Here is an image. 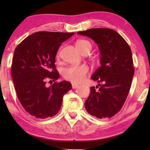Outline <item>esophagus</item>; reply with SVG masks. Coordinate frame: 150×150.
<instances>
[{"instance_id": "1", "label": "esophagus", "mask_w": 150, "mask_h": 150, "mask_svg": "<svg viewBox=\"0 0 150 150\" xmlns=\"http://www.w3.org/2000/svg\"><path fill=\"white\" fill-rule=\"evenodd\" d=\"M79 87V85L77 84H75V83H72V88H76Z\"/></svg>"}]
</instances>
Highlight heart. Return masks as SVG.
<instances>
[{
	"instance_id": "heart-1",
	"label": "heart",
	"mask_w": 150,
	"mask_h": 150,
	"mask_svg": "<svg viewBox=\"0 0 150 150\" xmlns=\"http://www.w3.org/2000/svg\"><path fill=\"white\" fill-rule=\"evenodd\" d=\"M76 46L81 53L85 51H91L92 45L86 40H79L76 42ZM60 57V50L57 52V57ZM89 71V68L86 65H71L63 71V76L66 80L73 83H81L85 79Z\"/></svg>"
}]
</instances>
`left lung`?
Instances as JSON below:
<instances>
[{"instance_id":"8db88e82","label":"left lung","mask_w":150,"mask_h":150,"mask_svg":"<svg viewBox=\"0 0 150 150\" xmlns=\"http://www.w3.org/2000/svg\"><path fill=\"white\" fill-rule=\"evenodd\" d=\"M77 34L93 40L100 54V66L91 79L103 84H98V90L91 87L86 110L98 118H111L120 110L130 91L134 75L130 47L112 29L91 28Z\"/></svg>"}]
</instances>
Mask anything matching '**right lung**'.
I'll list each match as a JSON object with an SVG mask.
<instances>
[{"label":"right lung","mask_w":150,"mask_h":150,"mask_svg":"<svg viewBox=\"0 0 150 150\" xmlns=\"http://www.w3.org/2000/svg\"><path fill=\"white\" fill-rule=\"evenodd\" d=\"M75 33L38 32L30 35L14 52L11 75L20 103L36 118L55 116L60 110L63 96L72 88L66 81L47 87L46 81L59 77L55 56L63 42Z\"/></svg>","instance_id":"1"}]
</instances>
